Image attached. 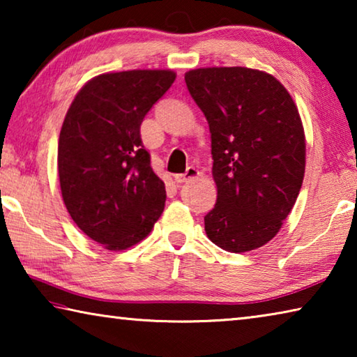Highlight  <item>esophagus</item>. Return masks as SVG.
Returning a JSON list of instances; mask_svg holds the SVG:
<instances>
[{"label":"esophagus","instance_id":"34e87169","mask_svg":"<svg viewBox=\"0 0 357 357\" xmlns=\"http://www.w3.org/2000/svg\"><path fill=\"white\" fill-rule=\"evenodd\" d=\"M198 176H200V172H198L195 167H187L185 173L174 174V181H176L178 184H183V183H187V181H190L193 178H198Z\"/></svg>","mask_w":357,"mask_h":357}]
</instances>
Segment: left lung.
I'll return each instance as SVG.
<instances>
[{
    "mask_svg": "<svg viewBox=\"0 0 357 357\" xmlns=\"http://www.w3.org/2000/svg\"><path fill=\"white\" fill-rule=\"evenodd\" d=\"M184 78L211 132L217 202L204 215V229L223 250H255L279 233L304 179L298 107L263 70L204 68Z\"/></svg>",
    "mask_w": 357,
    "mask_h": 357,
    "instance_id": "obj_1",
    "label": "left lung"
}]
</instances>
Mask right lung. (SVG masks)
Returning a JSON list of instances; mask_svg holds the SVG:
<instances>
[{"mask_svg":"<svg viewBox=\"0 0 357 357\" xmlns=\"http://www.w3.org/2000/svg\"><path fill=\"white\" fill-rule=\"evenodd\" d=\"M173 70H124L84 83L66 113L58 174L77 227L108 250L151 233L165 206V184L140 137L146 113L172 86Z\"/></svg>","mask_w":357,"mask_h":357,"instance_id":"1","label":"right lung"}]
</instances>
